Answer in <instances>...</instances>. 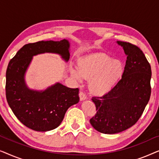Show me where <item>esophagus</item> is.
I'll return each instance as SVG.
<instances>
[{
	"label": "esophagus",
	"mask_w": 159,
	"mask_h": 159,
	"mask_svg": "<svg viewBox=\"0 0 159 159\" xmlns=\"http://www.w3.org/2000/svg\"><path fill=\"white\" fill-rule=\"evenodd\" d=\"M80 101H84V100H85L87 98V96L86 95L84 94L83 92H80Z\"/></svg>",
	"instance_id": "obj_1"
}]
</instances>
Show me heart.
I'll use <instances>...</instances> for the list:
<instances>
[{
	"label": "heart",
	"mask_w": 159,
	"mask_h": 159,
	"mask_svg": "<svg viewBox=\"0 0 159 159\" xmlns=\"http://www.w3.org/2000/svg\"><path fill=\"white\" fill-rule=\"evenodd\" d=\"M125 68L120 61L113 60L106 53H96L80 59L77 69L70 67L71 75L81 81L82 77L89 81L93 94L102 95L109 92L122 77Z\"/></svg>",
	"instance_id": "b5f03b06"
}]
</instances>
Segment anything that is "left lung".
<instances>
[{"instance_id": "obj_1", "label": "left lung", "mask_w": 159, "mask_h": 159, "mask_svg": "<svg viewBox=\"0 0 159 159\" xmlns=\"http://www.w3.org/2000/svg\"><path fill=\"white\" fill-rule=\"evenodd\" d=\"M127 56L125 71L116 85L103 96H94L96 114L91 125L103 134L129 129L139 120L151 94V67L140 48L117 41Z\"/></svg>"}]
</instances>
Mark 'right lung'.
Here are the masks:
<instances>
[{
    "label": "right lung",
    "instance_id": "obj_1",
    "mask_svg": "<svg viewBox=\"0 0 159 159\" xmlns=\"http://www.w3.org/2000/svg\"><path fill=\"white\" fill-rule=\"evenodd\" d=\"M68 40L39 41L19 49L8 65L6 77V100L16 118L30 129L46 132L56 129L64 119L68 108L80 101L79 89L60 83L44 91L28 89L25 74L32 56L43 53L60 54L69 59Z\"/></svg>",
    "mask_w": 159,
    "mask_h": 159
}]
</instances>
